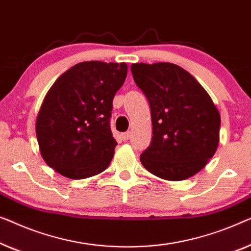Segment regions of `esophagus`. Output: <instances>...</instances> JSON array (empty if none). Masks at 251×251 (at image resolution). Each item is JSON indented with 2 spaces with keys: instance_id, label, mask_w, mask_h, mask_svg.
<instances>
[{
  "instance_id": "1",
  "label": "esophagus",
  "mask_w": 251,
  "mask_h": 251,
  "mask_svg": "<svg viewBox=\"0 0 251 251\" xmlns=\"http://www.w3.org/2000/svg\"><path fill=\"white\" fill-rule=\"evenodd\" d=\"M121 137H122V140H123V141H127V140H129V137H130V132L123 133L122 135H121Z\"/></svg>"
}]
</instances>
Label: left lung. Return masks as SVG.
Returning <instances> with one entry per match:
<instances>
[{"label": "left lung", "mask_w": 251, "mask_h": 251, "mask_svg": "<svg viewBox=\"0 0 251 251\" xmlns=\"http://www.w3.org/2000/svg\"><path fill=\"white\" fill-rule=\"evenodd\" d=\"M130 70L151 109L152 140L140 156L144 168L167 181L196 175L220 142L221 115L209 94L174 63H133Z\"/></svg>", "instance_id": "left-lung-1"}]
</instances>
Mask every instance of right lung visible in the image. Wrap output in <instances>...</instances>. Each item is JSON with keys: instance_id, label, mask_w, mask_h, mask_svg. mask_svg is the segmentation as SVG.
<instances>
[{"instance_id": "add662e5", "label": "right lung", "mask_w": 251, "mask_h": 251, "mask_svg": "<svg viewBox=\"0 0 251 251\" xmlns=\"http://www.w3.org/2000/svg\"><path fill=\"white\" fill-rule=\"evenodd\" d=\"M126 76L125 62L84 61L55 80L35 125L48 166L72 179L91 177L108 167L117 146L109 125L112 100Z\"/></svg>"}]
</instances>
